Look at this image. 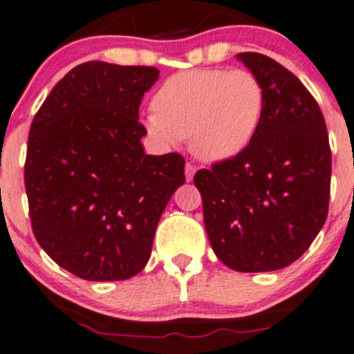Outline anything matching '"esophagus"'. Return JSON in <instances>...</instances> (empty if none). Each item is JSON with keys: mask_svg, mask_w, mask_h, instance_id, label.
I'll use <instances>...</instances> for the list:
<instances>
[{"mask_svg": "<svg viewBox=\"0 0 354 354\" xmlns=\"http://www.w3.org/2000/svg\"><path fill=\"white\" fill-rule=\"evenodd\" d=\"M196 166H192V164H187L185 166V176H187V181H192L194 180V174H196Z\"/></svg>", "mask_w": 354, "mask_h": 354, "instance_id": "obj_1", "label": "esophagus"}]
</instances>
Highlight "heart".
<instances>
[{"mask_svg":"<svg viewBox=\"0 0 354 354\" xmlns=\"http://www.w3.org/2000/svg\"><path fill=\"white\" fill-rule=\"evenodd\" d=\"M143 117L148 136L162 147L188 138L204 162H225L255 140L266 113V91L246 69H188L167 78Z\"/></svg>","mask_w":354,"mask_h":354,"instance_id":"heart-1","label":"heart"}]
</instances>
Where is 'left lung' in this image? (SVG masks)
Segmentation results:
<instances>
[{"mask_svg":"<svg viewBox=\"0 0 354 354\" xmlns=\"http://www.w3.org/2000/svg\"><path fill=\"white\" fill-rule=\"evenodd\" d=\"M236 57L266 91L263 120L243 153L197 171L194 183L214 255L267 272L302 257L325 225L332 151L318 102L292 71L257 52Z\"/></svg>","mask_w":354,"mask_h":354,"instance_id":"left-lung-1","label":"left lung"}]
</instances>
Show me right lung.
<instances>
[{"mask_svg":"<svg viewBox=\"0 0 354 354\" xmlns=\"http://www.w3.org/2000/svg\"><path fill=\"white\" fill-rule=\"evenodd\" d=\"M150 66L88 61L57 82L35 115L24 183L39 246L87 281L145 269L155 229L185 183L180 153H145L140 104Z\"/></svg>","mask_w":354,"mask_h":354,"instance_id":"add662e5","label":"right lung"}]
</instances>
